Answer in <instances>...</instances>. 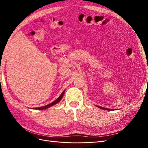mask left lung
I'll return each mask as SVG.
<instances>
[{"instance_id": "8db88e82", "label": "left lung", "mask_w": 148, "mask_h": 148, "mask_svg": "<svg viewBox=\"0 0 148 148\" xmlns=\"http://www.w3.org/2000/svg\"><path fill=\"white\" fill-rule=\"evenodd\" d=\"M100 109H104V110H112V109H107V108H104V107H100V106H97Z\"/></svg>"}]
</instances>
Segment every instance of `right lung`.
Instances as JSON below:
<instances>
[{
	"mask_svg": "<svg viewBox=\"0 0 148 148\" xmlns=\"http://www.w3.org/2000/svg\"><path fill=\"white\" fill-rule=\"evenodd\" d=\"M64 92H65V91H64L63 92H62V93L60 95V96L57 98V99L56 100H55L53 102H52V103H51V104H49L45 106H42V107H36V108H35L34 109H36V110H42V109H46L47 108H48V107H51V106H52L53 105H55L56 104H57L58 102H60V100L62 99V97H63L64 95Z\"/></svg>",
	"mask_w": 148,
	"mask_h": 148,
	"instance_id": "right-lung-1",
	"label": "right lung"
}]
</instances>
